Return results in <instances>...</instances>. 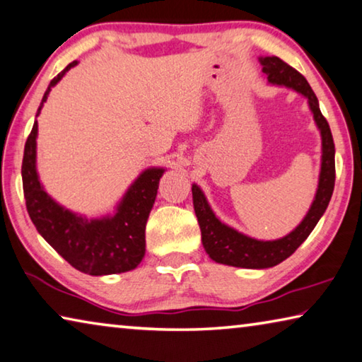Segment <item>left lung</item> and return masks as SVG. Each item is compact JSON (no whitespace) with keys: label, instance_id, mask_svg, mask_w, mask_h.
Instances as JSON below:
<instances>
[{"label":"left lung","instance_id":"left-lung-1","mask_svg":"<svg viewBox=\"0 0 362 362\" xmlns=\"http://www.w3.org/2000/svg\"><path fill=\"white\" fill-rule=\"evenodd\" d=\"M262 72L267 82L279 87H286L295 90L308 100V106L311 109L314 122L320 132L322 140V156H320V172L315 197L311 208L306 212L305 219L286 233L285 237L277 240H256L248 235L235 230L233 227L223 223L214 214L206 199L204 193L197 183L192 185L194 214L198 217L199 228H202V242L212 261L226 264V266L243 267V269H267L274 267L285 261L295 253L300 246L314 230L315 223L324 216L327 206L330 203L332 193L335 187V145L332 139V132L325 117L319 107V101L315 98L313 88L309 87L308 80L286 64L277 56L259 57Z\"/></svg>","mask_w":362,"mask_h":362}]
</instances>
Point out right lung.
<instances>
[{
    "mask_svg": "<svg viewBox=\"0 0 362 362\" xmlns=\"http://www.w3.org/2000/svg\"><path fill=\"white\" fill-rule=\"evenodd\" d=\"M77 61L51 80L37 116L51 88ZM38 122H33L22 159V185L28 216L38 233L77 271L88 275L122 274L135 269L145 256V228L158 194L164 168H148L136 177L116 206L114 214L87 219L56 203L40 182L37 172Z\"/></svg>",
    "mask_w": 362,
    "mask_h": 362,
    "instance_id": "right-lung-1",
    "label": "right lung"
}]
</instances>
